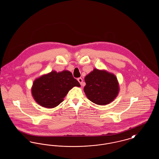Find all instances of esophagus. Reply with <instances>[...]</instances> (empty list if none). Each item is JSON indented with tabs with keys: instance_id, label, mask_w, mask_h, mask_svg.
<instances>
[{
	"instance_id": "1",
	"label": "esophagus",
	"mask_w": 159,
	"mask_h": 159,
	"mask_svg": "<svg viewBox=\"0 0 159 159\" xmlns=\"http://www.w3.org/2000/svg\"><path fill=\"white\" fill-rule=\"evenodd\" d=\"M77 80H78V82H79V83H80V84H82V83H83V79H82V78H81V77L78 78V79H77Z\"/></svg>"
}]
</instances>
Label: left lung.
Returning <instances> with one entry per match:
<instances>
[{
  "mask_svg": "<svg viewBox=\"0 0 159 159\" xmlns=\"http://www.w3.org/2000/svg\"><path fill=\"white\" fill-rule=\"evenodd\" d=\"M84 92L87 98L96 104L107 105L112 102L119 93L117 77L106 70L94 68L84 77Z\"/></svg>",
  "mask_w": 159,
  "mask_h": 159,
  "instance_id": "8db88e82",
  "label": "left lung"
}]
</instances>
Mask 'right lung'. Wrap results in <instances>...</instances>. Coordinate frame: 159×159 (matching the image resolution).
Masks as SVG:
<instances>
[{
  "instance_id": "right-lung-1",
  "label": "right lung",
  "mask_w": 159,
  "mask_h": 159,
  "mask_svg": "<svg viewBox=\"0 0 159 159\" xmlns=\"http://www.w3.org/2000/svg\"><path fill=\"white\" fill-rule=\"evenodd\" d=\"M75 86L80 87V84L70 71H52L34 81L31 93L40 106L52 108L62 102L68 91Z\"/></svg>"
}]
</instances>
